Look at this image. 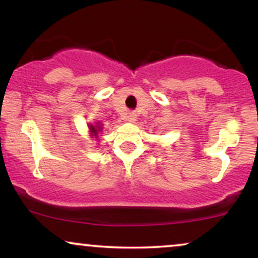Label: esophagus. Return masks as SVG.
Masks as SVG:
<instances>
[{
  "mask_svg": "<svg viewBox=\"0 0 258 258\" xmlns=\"http://www.w3.org/2000/svg\"><path fill=\"white\" fill-rule=\"evenodd\" d=\"M126 120L128 122H135L137 120V114L135 112H130L128 114H127L126 116Z\"/></svg>",
  "mask_w": 258,
  "mask_h": 258,
  "instance_id": "1",
  "label": "esophagus"
}]
</instances>
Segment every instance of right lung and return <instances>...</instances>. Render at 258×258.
<instances>
[{"label": "right lung", "mask_w": 258, "mask_h": 258, "mask_svg": "<svg viewBox=\"0 0 258 258\" xmlns=\"http://www.w3.org/2000/svg\"><path fill=\"white\" fill-rule=\"evenodd\" d=\"M90 127V132L91 133H93V135L94 136H95V137H97V136H99V133H97V132H99V131H101V128H100V126H96V127H94V126H89Z\"/></svg>", "instance_id": "obj_1"}]
</instances>
